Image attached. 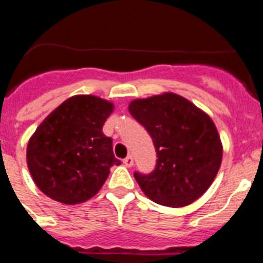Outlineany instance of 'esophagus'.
<instances>
[{
	"instance_id": "1",
	"label": "esophagus",
	"mask_w": 263,
	"mask_h": 263,
	"mask_svg": "<svg viewBox=\"0 0 263 263\" xmlns=\"http://www.w3.org/2000/svg\"><path fill=\"white\" fill-rule=\"evenodd\" d=\"M133 163H134V160H133V157H132V155H129V157H126L124 159V164L126 167H132L133 166Z\"/></svg>"
}]
</instances>
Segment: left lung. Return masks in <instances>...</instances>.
Segmentation results:
<instances>
[{"mask_svg": "<svg viewBox=\"0 0 263 263\" xmlns=\"http://www.w3.org/2000/svg\"><path fill=\"white\" fill-rule=\"evenodd\" d=\"M129 111L157 150L154 171L134 173L143 194L173 208L197 200L215 180L222 159L221 139L210 116L171 92L133 100Z\"/></svg>", "mask_w": 263, "mask_h": 263, "instance_id": "left-lung-1", "label": "left lung"}]
</instances>
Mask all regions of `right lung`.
I'll use <instances>...</instances> for the list:
<instances>
[{"instance_id":"obj_1","label":"right lung","mask_w":263,"mask_h":263,"mask_svg":"<svg viewBox=\"0 0 263 263\" xmlns=\"http://www.w3.org/2000/svg\"><path fill=\"white\" fill-rule=\"evenodd\" d=\"M115 109L92 95L67 99L36 127L27 145V167L36 187L63 204H79L103 187L116 159L103 126Z\"/></svg>"}]
</instances>
